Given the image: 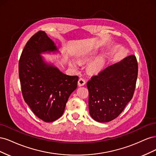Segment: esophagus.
<instances>
[{"label":"esophagus","instance_id":"obj_1","mask_svg":"<svg viewBox=\"0 0 156 156\" xmlns=\"http://www.w3.org/2000/svg\"><path fill=\"white\" fill-rule=\"evenodd\" d=\"M85 83H86V81H85V80H84V79L80 78V79H79V81H78V85H79V87L84 86V84H85Z\"/></svg>","mask_w":156,"mask_h":156}]
</instances>
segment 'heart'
Segmentation results:
<instances>
[{
    "label": "heart",
    "mask_w": 156,
    "mask_h": 156,
    "mask_svg": "<svg viewBox=\"0 0 156 156\" xmlns=\"http://www.w3.org/2000/svg\"><path fill=\"white\" fill-rule=\"evenodd\" d=\"M94 54H95V53H92L88 55V56H92L94 55ZM105 63H106L105 56L101 55V56H99L97 59L93 61V62L90 64V66L91 69L93 70H100L103 68ZM69 64L71 66H72L73 67H77L79 65V63L77 62V61H75V60H73V59L69 60Z\"/></svg>",
    "instance_id": "obj_1"
}]
</instances>
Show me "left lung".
<instances>
[{
	"instance_id": "obj_1",
	"label": "left lung",
	"mask_w": 156,
	"mask_h": 156,
	"mask_svg": "<svg viewBox=\"0 0 156 156\" xmlns=\"http://www.w3.org/2000/svg\"><path fill=\"white\" fill-rule=\"evenodd\" d=\"M137 73V61L130 55L87 82L89 113L94 120L110 122L123 111L133 98Z\"/></svg>"
}]
</instances>
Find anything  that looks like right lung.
Masks as SVG:
<instances>
[{"instance_id": "obj_1", "label": "right lung", "mask_w": 156, "mask_h": 156, "mask_svg": "<svg viewBox=\"0 0 156 156\" xmlns=\"http://www.w3.org/2000/svg\"><path fill=\"white\" fill-rule=\"evenodd\" d=\"M58 53L54 41L40 30L27 41L19 62L24 100L34 114L45 122H53L63 115L69 96L77 87L78 76L62 73L41 56Z\"/></svg>"}]
</instances>
